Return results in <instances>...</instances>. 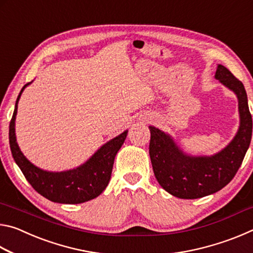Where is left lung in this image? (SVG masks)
<instances>
[{"mask_svg": "<svg viewBox=\"0 0 253 253\" xmlns=\"http://www.w3.org/2000/svg\"><path fill=\"white\" fill-rule=\"evenodd\" d=\"M215 78L234 91L239 100L240 127L228 146L213 156L193 157L184 154L169 135L149 126V156L160 185L179 199L193 200L220 191L232 181L242 164L252 136V117L245 85L224 66Z\"/></svg>", "mask_w": 253, "mask_h": 253, "instance_id": "8db88e82", "label": "left lung"}]
</instances>
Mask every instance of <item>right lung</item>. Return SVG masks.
<instances>
[{
    "label": "right lung",
    "instance_id": "right-lung-1",
    "mask_svg": "<svg viewBox=\"0 0 253 253\" xmlns=\"http://www.w3.org/2000/svg\"><path fill=\"white\" fill-rule=\"evenodd\" d=\"M29 84L31 83L24 84L19 93L8 129L10 147L15 163L34 190L52 202L78 204L97 198L108 185L115 156L125 142L128 130L105 144L100 149H98L95 155H92L90 160L75 169L53 173L38 169L24 157L15 138L14 125L18 101L21 93Z\"/></svg>",
    "mask_w": 253,
    "mask_h": 253
}]
</instances>
